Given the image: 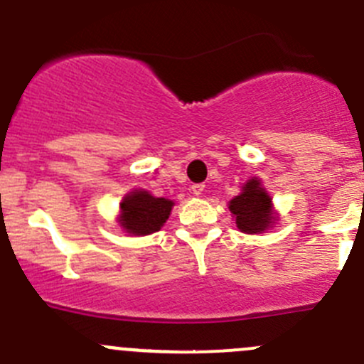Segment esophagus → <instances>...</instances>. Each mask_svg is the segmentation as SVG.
<instances>
[{
  "label": "esophagus",
  "mask_w": 364,
  "mask_h": 364,
  "mask_svg": "<svg viewBox=\"0 0 364 364\" xmlns=\"http://www.w3.org/2000/svg\"><path fill=\"white\" fill-rule=\"evenodd\" d=\"M204 192V185L203 183H197V185H192V193L193 196H200Z\"/></svg>",
  "instance_id": "esophagus-1"
}]
</instances>
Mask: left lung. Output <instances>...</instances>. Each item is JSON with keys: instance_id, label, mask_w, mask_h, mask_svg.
Returning a JSON list of instances; mask_svg holds the SVG:
<instances>
[{"instance_id": "left-lung-1", "label": "left lung", "mask_w": 364, "mask_h": 364, "mask_svg": "<svg viewBox=\"0 0 364 364\" xmlns=\"http://www.w3.org/2000/svg\"><path fill=\"white\" fill-rule=\"evenodd\" d=\"M229 211L236 220V227L245 234H262L278 222L273 199L259 178L248 179L240 196L229 203Z\"/></svg>"}]
</instances>
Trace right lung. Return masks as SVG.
Returning a JSON list of instances; mask_svg holds the SVG:
<instances>
[{
    "instance_id": "obj_1",
    "label": "right lung",
    "mask_w": 364,
    "mask_h": 364,
    "mask_svg": "<svg viewBox=\"0 0 364 364\" xmlns=\"http://www.w3.org/2000/svg\"><path fill=\"white\" fill-rule=\"evenodd\" d=\"M172 205V200L151 196L148 190H132L119 203L117 223L130 236H149L164 227Z\"/></svg>"
}]
</instances>
